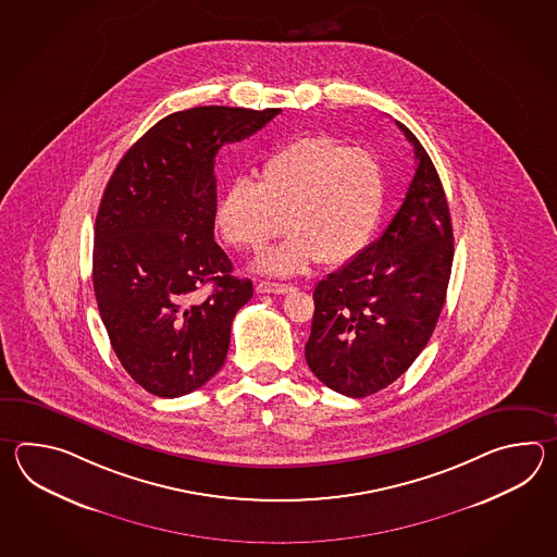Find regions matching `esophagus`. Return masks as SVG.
Segmentation results:
<instances>
[{
	"label": "esophagus",
	"mask_w": 557,
	"mask_h": 557,
	"mask_svg": "<svg viewBox=\"0 0 557 557\" xmlns=\"http://www.w3.org/2000/svg\"><path fill=\"white\" fill-rule=\"evenodd\" d=\"M290 290H293L290 284L269 283V281L257 283V293H259V295H286V293H290Z\"/></svg>",
	"instance_id": "esophagus-1"
}]
</instances>
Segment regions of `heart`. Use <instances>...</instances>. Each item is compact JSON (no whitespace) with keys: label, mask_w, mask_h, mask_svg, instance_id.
I'll use <instances>...</instances> for the list:
<instances>
[{"label":"heart","mask_w":557,"mask_h":557,"mask_svg":"<svg viewBox=\"0 0 557 557\" xmlns=\"http://www.w3.org/2000/svg\"><path fill=\"white\" fill-rule=\"evenodd\" d=\"M386 201L379 159L364 149L310 135L286 143L264 159L259 183L238 177L216 199V225L235 249H262L264 274L302 273L314 261L343 264L374 235ZM285 223H282V219Z\"/></svg>","instance_id":"heart-1"}]
</instances>
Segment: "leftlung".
<instances>
[{"label":"left lung","instance_id":"1","mask_svg":"<svg viewBox=\"0 0 557 557\" xmlns=\"http://www.w3.org/2000/svg\"><path fill=\"white\" fill-rule=\"evenodd\" d=\"M416 173L379 240L314 288L308 368L331 391L364 398L400 379L424 350L446 300L454 261L450 209L414 133Z\"/></svg>","mask_w":557,"mask_h":557}]
</instances>
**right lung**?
<instances>
[{"instance_id":"1","label":"right lung","mask_w":557,"mask_h":557,"mask_svg":"<svg viewBox=\"0 0 557 557\" xmlns=\"http://www.w3.org/2000/svg\"><path fill=\"white\" fill-rule=\"evenodd\" d=\"M278 113L223 106L171 113L107 183L95 219V298L121 367L159 398L201 388L225 364L231 324L252 283L233 276L214 243V157Z\"/></svg>"}]
</instances>
